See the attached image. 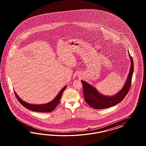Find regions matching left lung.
<instances>
[{
  "instance_id": "1",
  "label": "left lung",
  "mask_w": 146,
  "mask_h": 146,
  "mask_svg": "<svg viewBox=\"0 0 146 146\" xmlns=\"http://www.w3.org/2000/svg\"><path fill=\"white\" fill-rule=\"evenodd\" d=\"M129 57L131 59V67L127 78L124 84V87L119 92L115 95L108 96L99 93L95 87L89 84L84 81H81L83 84L84 95L86 102L95 109H103L115 106L121 102L127 94L130 89L133 73L134 71V65L132 58L129 53Z\"/></svg>"
}]
</instances>
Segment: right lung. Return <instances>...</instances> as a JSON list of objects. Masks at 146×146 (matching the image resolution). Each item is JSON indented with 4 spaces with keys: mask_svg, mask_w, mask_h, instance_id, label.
<instances>
[{
    "mask_svg": "<svg viewBox=\"0 0 146 146\" xmlns=\"http://www.w3.org/2000/svg\"><path fill=\"white\" fill-rule=\"evenodd\" d=\"M67 86H65L58 93L57 96L53 99L52 101L49 102L48 103H45L43 104H29L27 102L23 101L20 97L17 95V93L14 91V94L15 95V96L18 99V101L22 104L23 106L25 107L27 109L31 110L36 111V112H50L56 108L58 104H59L60 98L62 97V94L64 92V91L66 88Z\"/></svg>",
    "mask_w": 146,
    "mask_h": 146,
    "instance_id": "1",
    "label": "right lung"
}]
</instances>
